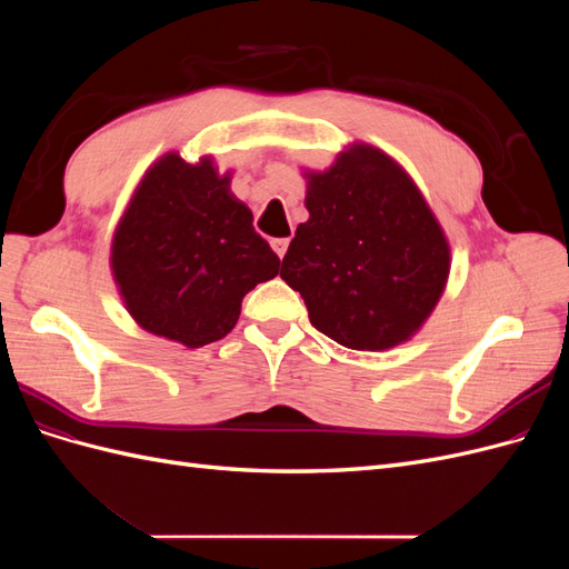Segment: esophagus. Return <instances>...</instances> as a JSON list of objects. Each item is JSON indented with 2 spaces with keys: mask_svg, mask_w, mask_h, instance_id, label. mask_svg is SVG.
<instances>
[{
  "mask_svg": "<svg viewBox=\"0 0 569 569\" xmlns=\"http://www.w3.org/2000/svg\"><path fill=\"white\" fill-rule=\"evenodd\" d=\"M270 247H272L274 253L282 258L287 253V247H289V237H274V239H270Z\"/></svg>",
  "mask_w": 569,
  "mask_h": 569,
  "instance_id": "1",
  "label": "esophagus"
}]
</instances>
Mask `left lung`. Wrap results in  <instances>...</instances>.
<instances>
[{
    "mask_svg": "<svg viewBox=\"0 0 569 569\" xmlns=\"http://www.w3.org/2000/svg\"><path fill=\"white\" fill-rule=\"evenodd\" d=\"M306 209L280 278L318 332L341 347L385 351L435 311L451 253L406 170L375 147L339 153L308 176Z\"/></svg>",
    "mask_w": 569,
    "mask_h": 569,
    "instance_id": "left-lung-1",
    "label": "left lung"
}]
</instances>
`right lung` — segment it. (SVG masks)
I'll list each match as a JSON object with an SVG mask.
<instances>
[{"label":"right lung","mask_w":569,"mask_h":569,"mask_svg":"<svg viewBox=\"0 0 569 569\" xmlns=\"http://www.w3.org/2000/svg\"><path fill=\"white\" fill-rule=\"evenodd\" d=\"M113 278L147 332L189 349L226 337L242 299L280 272V258L253 230L209 159L168 153L153 166L113 237Z\"/></svg>","instance_id":"add662e5"}]
</instances>
